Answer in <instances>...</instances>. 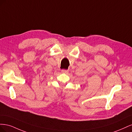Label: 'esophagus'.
Here are the masks:
<instances>
[{
	"label": "esophagus",
	"instance_id": "obj_1",
	"mask_svg": "<svg viewBox=\"0 0 132 132\" xmlns=\"http://www.w3.org/2000/svg\"><path fill=\"white\" fill-rule=\"evenodd\" d=\"M62 72L63 73H67L68 72V70H62Z\"/></svg>",
	"mask_w": 132,
	"mask_h": 132
}]
</instances>
